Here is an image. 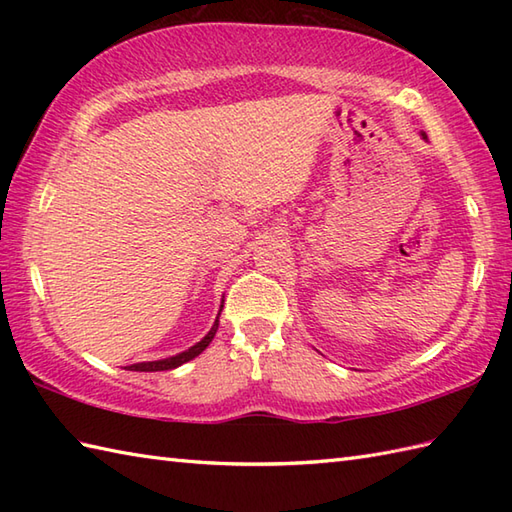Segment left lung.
<instances>
[{"instance_id": "obj_1", "label": "left lung", "mask_w": 512, "mask_h": 512, "mask_svg": "<svg viewBox=\"0 0 512 512\" xmlns=\"http://www.w3.org/2000/svg\"><path fill=\"white\" fill-rule=\"evenodd\" d=\"M422 138H424V140H427V134H424V132H422Z\"/></svg>"}]
</instances>
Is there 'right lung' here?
Listing matches in <instances>:
<instances>
[{
	"instance_id": "obj_1",
	"label": "right lung",
	"mask_w": 512,
	"mask_h": 512,
	"mask_svg": "<svg viewBox=\"0 0 512 512\" xmlns=\"http://www.w3.org/2000/svg\"><path fill=\"white\" fill-rule=\"evenodd\" d=\"M222 303H224V301H222ZM222 308H224V306H220V312H222ZM220 312H217V319H215V323L211 325V330L206 332L204 339L198 341L195 345H191L189 350H184V352H180V354H176V356H169V358H160V361L134 363V365H129L127 369H129V372H165V369H176V367H180V365H184V363L193 361V358L200 356V354L206 350V347H209V343L213 341V336H215L217 328H220Z\"/></svg>"
}]
</instances>
